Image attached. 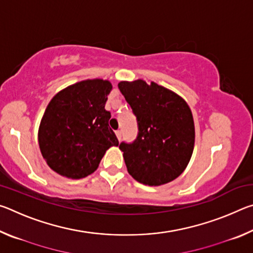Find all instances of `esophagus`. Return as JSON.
Listing matches in <instances>:
<instances>
[{"label":"esophagus","instance_id":"esophagus-1","mask_svg":"<svg viewBox=\"0 0 253 253\" xmlns=\"http://www.w3.org/2000/svg\"><path fill=\"white\" fill-rule=\"evenodd\" d=\"M116 136H117V138L121 140V138H122V130L121 129H118V130H116Z\"/></svg>","mask_w":253,"mask_h":253}]
</instances>
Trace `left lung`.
<instances>
[{"label":"left lung","instance_id":"obj_1","mask_svg":"<svg viewBox=\"0 0 253 253\" xmlns=\"http://www.w3.org/2000/svg\"><path fill=\"white\" fill-rule=\"evenodd\" d=\"M118 88L138 126L134 142L119 144L128 173L145 185L173 181L183 173L193 153L195 130L190 107L155 83L121 81Z\"/></svg>","mask_w":253,"mask_h":253}]
</instances>
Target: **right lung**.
<instances>
[{
	"mask_svg": "<svg viewBox=\"0 0 253 253\" xmlns=\"http://www.w3.org/2000/svg\"><path fill=\"white\" fill-rule=\"evenodd\" d=\"M111 89L107 80H84L51 99L40 124L39 146L54 172L76 179L88 176L107 149L118 146L105 109Z\"/></svg>",
	"mask_w": 253,
	"mask_h": 253,
	"instance_id": "right-lung-1",
	"label": "right lung"
}]
</instances>
